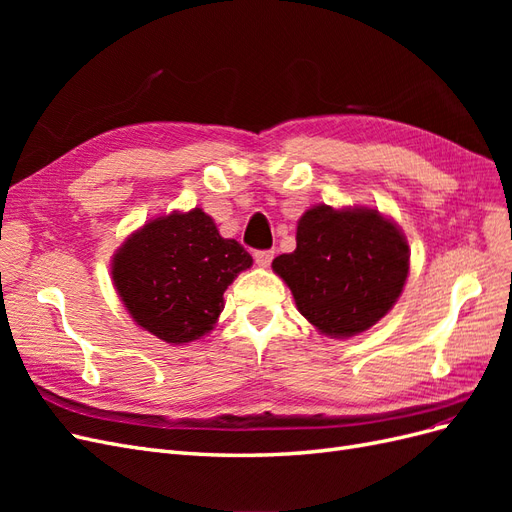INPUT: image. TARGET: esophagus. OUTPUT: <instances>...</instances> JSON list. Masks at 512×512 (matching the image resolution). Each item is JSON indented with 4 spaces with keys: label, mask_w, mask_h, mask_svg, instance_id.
Returning <instances> with one entry per match:
<instances>
[{
    "label": "esophagus",
    "mask_w": 512,
    "mask_h": 512,
    "mask_svg": "<svg viewBox=\"0 0 512 512\" xmlns=\"http://www.w3.org/2000/svg\"><path fill=\"white\" fill-rule=\"evenodd\" d=\"M254 260H256L258 267H269L271 260H273V250H258L254 254Z\"/></svg>",
    "instance_id": "1"
}]
</instances>
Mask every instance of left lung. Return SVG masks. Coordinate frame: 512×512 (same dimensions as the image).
I'll list each match as a JSON object with an SVG mask.
<instances>
[{"mask_svg": "<svg viewBox=\"0 0 512 512\" xmlns=\"http://www.w3.org/2000/svg\"><path fill=\"white\" fill-rule=\"evenodd\" d=\"M299 312L329 337H352L389 314L404 290L410 250L378 209H307L297 250L273 260Z\"/></svg>", "mask_w": 512, "mask_h": 512, "instance_id": "1", "label": "left lung"}]
</instances>
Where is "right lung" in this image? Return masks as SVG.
Wrapping results in <instances>:
<instances>
[{
  "mask_svg": "<svg viewBox=\"0 0 512 512\" xmlns=\"http://www.w3.org/2000/svg\"><path fill=\"white\" fill-rule=\"evenodd\" d=\"M252 267L203 209L149 220L113 256V284L138 327L166 344L207 335L224 309V290Z\"/></svg>",
  "mask_w": 512,
  "mask_h": 512,
  "instance_id": "1",
  "label": "right lung"
}]
</instances>
